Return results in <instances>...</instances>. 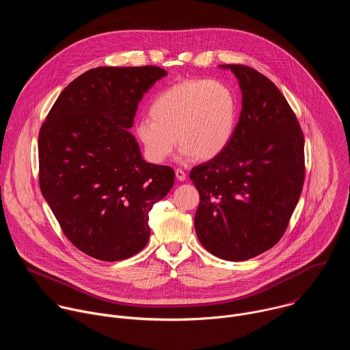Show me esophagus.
I'll return each instance as SVG.
<instances>
[{"label":"esophagus","mask_w":350,"mask_h":350,"mask_svg":"<svg viewBox=\"0 0 350 350\" xmlns=\"http://www.w3.org/2000/svg\"><path fill=\"white\" fill-rule=\"evenodd\" d=\"M176 178H177L178 181H184V180L187 178L185 172H184V170H181V169H176Z\"/></svg>","instance_id":"1"}]
</instances>
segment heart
<instances>
[{"label": "heart", "mask_w": 350, "mask_h": 350, "mask_svg": "<svg viewBox=\"0 0 350 350\" xmlns=\"http://www.w3.org/2000/svg\"><path fill=\"white\" fill-rule=\"evenodd\" d=\"M149 118L137 120L134 131L145 158L163 163L178 142V159L209 161L231 144L239 115L238 96L221 80H184L161 91L149 107Z\"/></svg>", "instance_id": "1"}]
</instances>
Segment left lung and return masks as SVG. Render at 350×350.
<instances>
[{
  "label": "left lung",
  "instance_id": "1",
  "mask_svg": "<svg viewBox=\"0 0 350 350\" xmlns=\"http://www.w3.org/2000/svg\"><path fill=\"white\" fill-rule=\"evenodd\" d=\"M219 68L237 77L242 111L226 151L189 173L201 198L193 224L206 251L243 262L285 232L304 188L305 139L271 80L243 65Z\"/></svg>",
  "mask_w": 350,
  "mask_h": 350
}]
</instances>
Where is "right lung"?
Masks as SVG:
<instances>
[{"mask_svg":"<svg viewBox=\"0 0 350 350\" xmlns=\"http://www.w3.org/2000/svg\"><path fill=\"white\" fill-rule=\"evenodd\" d=\"M167 72L99 66L58 96L38 134L40 188L68 239L85 255L118 262L151 234L149 211L174 170L144 161L130 133L144 94Z\"/></svg>","mask_w":350,"mask_h":350,"instance_id":"1","label":"right lung"}]
</instances>
